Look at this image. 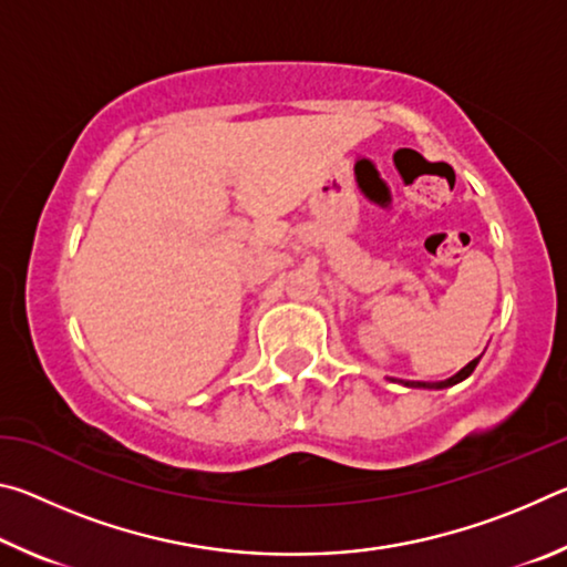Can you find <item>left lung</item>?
Wrapping results in <instances>:
<instances>
[{"label":"left lung","instance_id":"obj_1","mask_svg":"<svg viewBox=\"0 0 567 567\" xmlns=\"http://www.w3.org/2000/svg\"><path fill=\"white\" fill-rule=\"evenodd\" d=\"M480 358H483V354H480ZM480 358H475V360H470L463 370L460 372H455L453 378H447V380H440V382H420V380H395V378H390L392 382H400V385H405V388H420V390H445V388H453V385H457V382H463L465 378H470L473 375V370L477 368V362H480Z\"/></svg>","mask_w":567,"mask_h":567}]
</instances>
